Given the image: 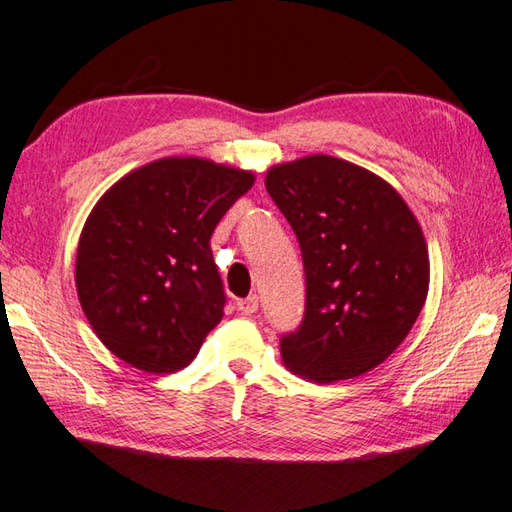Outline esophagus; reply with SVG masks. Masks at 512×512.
<instances>
[{
  "instance_id": "obj_1",
  "label": "esophagus",
  "mask_w": 512,
  "mask_h": 512,
  "mask_svg": "<svg viewBox=\"0 0 512 512\" xmlns=\"http://www.w3.org/2000/svg\"><path fill=\"white\" fill-rule=\"evenodd\" d=\"M257 307H259L257 294H253V296H246V299H240V301H237V310H240L244 316H253V314L257 312Z\"/></svg>"
}]
</instances>
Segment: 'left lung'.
Segmentation results:
<instances>
[{
  "label": "left lung",
  "instance_id": "8db88e82",
  "mask_svg": "<svg viewBox=\"0 0 512 512\" xmlns=\"http://www.w3.org/2000/svg\"><path fill=\"white\" fill-rule=\"evenodd\" d=\"M266 189L299 237L305 318L281 358L314 384L360 377L406 340L430 290L408 202L382 176L329 154L277 163Z\"/></svg>",
  "mask_w": 512,
  "mask_h": 512
}]
</instances>
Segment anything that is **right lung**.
<instances>
[{"label":"right lung","instance_id":"1","mask_svg":"<svg viewBox=\"0 0 512 512\" xmlns=\"http://www.w3.org/2000/svg\"><path fill=\"white\" fill-rule=\"evenodd\" d=\"M255 183L251 170L163 157L95 202L76 253V292L100 342L139 371L192 362L224 316L211 235Z\"/></svg>","mask_w":512,"mask_h":512}]
</instances>
